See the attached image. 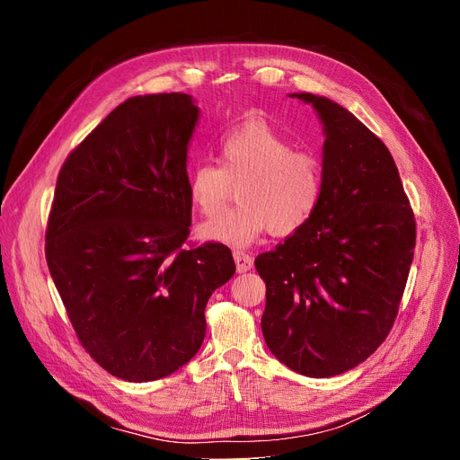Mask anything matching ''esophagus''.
<instances>
[{"mask_svg": "<svg viewBox=\"0 0 460 460\" xmlns=\"http://www.w3.org/2000/svg\"><path fill=\"white\" fill-rule=\"evenodd\" d=\"M233 257H234V262H236V270L238 272H248V270H252V267H253V259H252V255H248V253H244V252H233Z\"/></svg>", "mask_w": 460, "mask_h": 460, "instance_id": "obj_1", "label": "esophagus"}]
</instances>
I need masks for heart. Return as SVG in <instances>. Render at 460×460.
<instances>
[{"mask_svg": "<svg viewBox=\"0 0 460 460\" xmlns=\"http://www.w3.org/2000/svg\"><path fill=\"white\" fill-rule=\"evenodd\" d=\"M220 167L201 162L188 172V198L199 212L214 216L239 186L241 203L199 227L210 243L250 246L272 231L291 236L302 231L321 207L324 173L321 158L264 120H246L217 143Z\"/></svg>", "mask_w": 460, "mask_h": 460, "instance_id": "b5f03b06", "label": "heart"}]
</instances>
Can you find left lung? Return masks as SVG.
<instances>
[{
    "mask_svg": "<svg viewBox=\"0 0 460 460\" xmlns=\"http://www.w3.org/2000/svg\"><path fill=\"white\" fill-rule=\"evenodd\" d=\"M317 111L324 145L319 210L255 269L267 283L261 328L300 375L328 378L366 361L390 333L416 248V220L388 147L326 96L291 93Z\"/></svg>",
    "mask_w": 460,
    "mask_h": 460,
    "instance_id": "8db88e82",
    "label": "left lung"
}]
</instances>
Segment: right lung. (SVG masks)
<instances>
[{
  "mask_svg": "<svg viewBox=\"0 0 460 460\" xmlns=\"http://www.w3.org/2000/svg\"><path fill=\"white\" fill-rule=\"evenodd\" d=\"M190 94L132 96L65 160L46 261L84 349L108 373L151 382L199 350L205 307L234 274L231 250H184Z\"/></svg>",
  "mask_w": 460,
  "mask_h": 460,
  "instance_id": "1",
  "label": "right lung"
}]
</instances>
